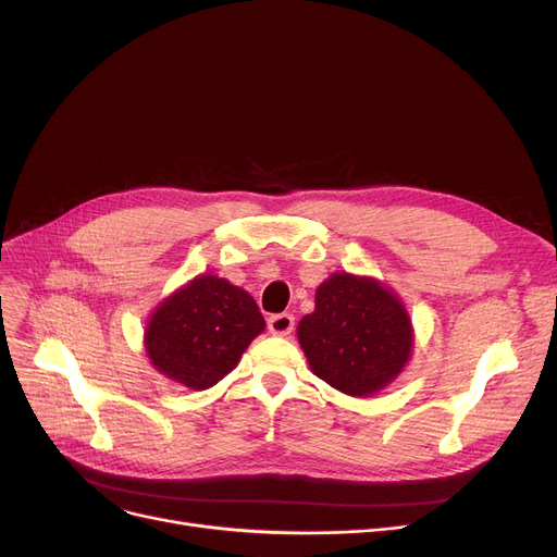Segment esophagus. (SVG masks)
I'll return each mask as SVG.
<instances>
[{
	"mask_svg": "<svg viewBox=\"0 0 557 557\" xmlns=\"http://www.w3.org/2000/svg\"><path fill=\"white\" fill-rule=\"evenodd\" d=\"M294 325H296L294 313H275L269 318V332L275 336H288L294 332Z\"/></svg>",
	"mask_w": 557,
	"mask_h": 557,
	"instance_id": "obj_1",
	"label": "esophagus"
}]
</instances>
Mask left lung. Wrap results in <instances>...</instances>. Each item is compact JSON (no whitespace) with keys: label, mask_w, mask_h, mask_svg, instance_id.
Listing matches in <instances>:
<instances>
[{"label":"left lung","mask_w":557,"mask_h":557,"mask_svg":"<svg viewBox=\"0 0 557 557\" xmlns=\"http://www.w3.org/2000/svg\"><path fill=\"white\" fill-rule=\"evenodd\" d=\"M311 370L345 395H372L411 357L413 332L399 300L372 280L336 273L298 325Z\"/></svg>","instance_id":"left-lung-1"}]
</instances>
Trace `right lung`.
<instances>
[{
    "label": "right lung",
    "instance_id": "right-lung-1",
    "mask_svg": "<svg viewBox=\"0 0 557 557\" xmlns=\"http://www.w3.org/2000/svg\"><path fill=\"white\" fill-rule=\"evenodd\" d=\"M263 327V315L244 288L200 275L158 307L146 330V352L173 382L205 391L239 363Z\"/></svg>",
    "mask_w": 557,
    "mask_h": 557
}]
</instances>
